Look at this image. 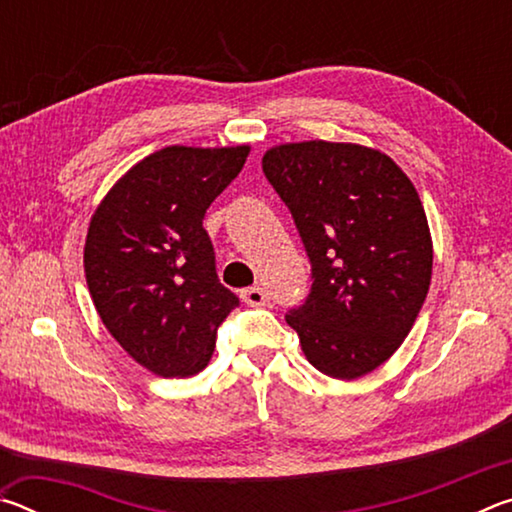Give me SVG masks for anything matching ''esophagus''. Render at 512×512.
<instances>
[{
  "mask_svg": "<svg viewBox=\"0 0 512 512\" xmlns=\"http://www.w3.org/2000/svg\"><path fill=\"white\" fill-rule=\"evenodd\" d=\"M241 300H244L250 307H259V305H266L268 293L264 287H248L241 291Z\"/></svg>",
  "mask_w": 512,
  "mask_h": 512,
  "instance_id": "1",
  "label": "esophagus"
}]
</instances>
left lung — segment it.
Segmentation results:
<instances>
[{
  "label": "left lung",
  "instance_id": "8db88e82",
  "mask_svg": "<svg viewBox=\"0 0 512 512\" xmlns=\"http://www.w3.org/2000/svg\"><path fill=\"white\" fill-rule=\"evenodd\" d=\"M262 169L311 262V291L287 323L323 375H368L400 348L429 291L433 246L418 192L388 155L359 144H280Z\"/></svg>",
  "mask_w": 512,
  "mask_h": 512
}]
</instances>
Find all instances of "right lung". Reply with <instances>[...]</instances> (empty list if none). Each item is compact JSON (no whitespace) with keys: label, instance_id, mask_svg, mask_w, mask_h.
Masks as SVG:
<instances>
[{"label":"right lung","instance_id":"1","mask_svg":"<svg viewBox=\"0 0 512 512\" xmlns=\"http://www.w3.org/2000/svg\"><path fill=\"white\" fill-rule=\"evenodd\" d=\"M250 146H167L137 162L92 214L85 280L103 325L160 377L201 372L239 298L216 275L207 207Z\"/></svg>","mask_w":512,"mask_h":512}]
</instances>
